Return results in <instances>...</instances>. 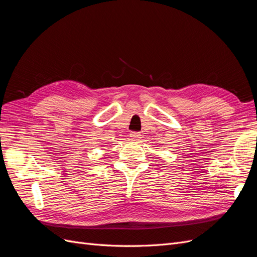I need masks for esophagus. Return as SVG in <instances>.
<instances>
[{"mask_svg":"<svg viewBox=\"0 0 257 257\" xmlns=\"http://www.w3.org/2000/svg\"><path fill=\"white\" fill-rule=\"evenodd\" d=\"M141 136H142L141 133H138V132H132V133L130 134V137H131V139H132V141H133V142L139 141V138H142Z\"/></svg>","mask_w":257,"mask_h":257,"instance_id":"1","label":"esophagus"}]
</instances>
